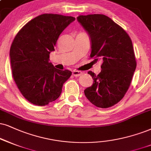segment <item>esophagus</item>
<instances>
[{
    "label": "esophagus",
    "instance_id": "obj_1",
    "mask_svg": "<svg viewBox=\"0 0 151 151\" xmlns=\"http://www.w3.org/2000/svg\"><path fill=\"white\" fill-rule=\"evenodd\" d=\"M82 74H83V73H82L81 71H79V70H75L73 71V75L75 76V77H78V76H81Z\"/></svg>",
    "mask_w": 151,
    "mask_h": 151
}]
</instances>
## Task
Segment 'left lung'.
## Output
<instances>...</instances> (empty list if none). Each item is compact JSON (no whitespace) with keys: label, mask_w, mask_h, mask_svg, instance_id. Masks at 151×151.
Instances as JSON below:
<instances>
[{"label":"left lung","mask_w":151,"mask_h":151,"mask_svg":"<svg viewBox=\"0 0 151 151\" xmlns=\"http://www.w3.org/2000/svg\"><path fill=\"white\" fill-rule=\"evenodd\" d=\"M78 21L90 36V57L103 61L98 75L88 71L94 83L85 90V96L99 108L113 106L125 95L137 67L132 42L120 26L104 14L81 15Z\"/></svg>","instance_id":"left-lung-1"}]
</instances>
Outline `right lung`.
<instances>
[{
  "label": "right lung",
  "mask_w": 151,
  "mask_h": 151,
  "mask_svg": "<svg viewBox=\"0 0 151 151\" xmlns=\"http://www.w3.org/2000/svg\"><path fill=\"white\" fill-rule=\"evenodd\" d=\"M76 19L70 16L42 14L19 31L10 50L12 76L27 101L43 106L60 96L64 83L71 76L49 63L59 35Z\"/></svg>",
  "instance_id": "1"
}]
</instances>
